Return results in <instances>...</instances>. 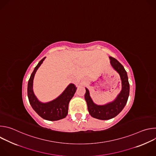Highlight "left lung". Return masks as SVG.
Segmentation results:
<instances>
[{
    "instance_id": "8db88e82",
    "label": "left lung",
    "mask_w": 156,
    "mask_h": 156,
    "mask_svg": "<svg viewBox=\"0 0 156 156\" xmlns=\"http://www.w3.org/2000/svg\"><path fill=\"white\" fill-rule=\"evenodd\" d=\"M109 58L111 66L119 74L122 81V90L115 99L104 105H98L91 99L88 89L85 88L84 98L89 113L93 118L103 120L112 119L121 112L127 102L129 93V84L126 70L117 60L112 57H109Z\"/></svg>"
}]
</instances>
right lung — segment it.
Instances as JSON below:
<instances>
[{"label":"right lung","mask_w":156,"mask_h":156,"mask_svg":"<svg viewBox=\"0 0 156 156\" xmlns=\"http://www.w3.org/2000/svg\"><path fill=\"white\" fill-rule=\"evenodd\" d=\"M46 57L43 58L36 65L31 75L28 83V97L30 103L35 112L42 119L56 121L66 117L68 114L69 104L74 96L77 87L70 83L63 92L56 99L48 102H42L38 100L33 92V80L36 72Z\"/></svg>","instance_id":"1"}]
</instances>
